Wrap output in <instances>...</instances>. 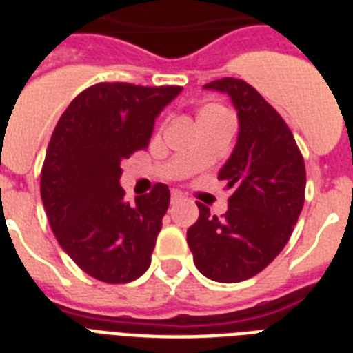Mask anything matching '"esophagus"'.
<instances>
[{"instance_id": "34e87169", "label": "esophagus", "mask_w": 353, "mask_h": 353, "mask_svg": "<svg viewBox=\"0 0 353 353\" xmlns=\"http://www.w3.org/2000/svg\"><path fill=\"white\" fill-rule=\"evenodd\" d=\"M181 199H183V194L179 192V190H174V192H172V196H170V203H172V205L179 203Z\"/></svg>"}]
</instances>
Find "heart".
Returning a JSON list of instances; mask_svg holds the SVG:
<instances>
[{
    "label": "heart",
    "mask_w": 353,
    "mask_h": 353,
    "mask_svg": "<svg viewBox=\"0 0 353 353\" xmlns=\"http://www.w3.org/2000/svg\"><path fill=\"white\" fill-rule=\"evenodd\" d=\"M221 112H223V110H221L220 106H207V108H203L201 112H199V117L198 119L207 117V115H216V113H221Z\"/></svg>",
    "instance_id": "1"
}]
</instances>
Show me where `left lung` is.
<instances>
[{"label": "left lung", "mask_w": 353, "mask_h": 353, "mask_svg": "<svg viewBox=\"0 0 353 353\" xmlns=\"http://www.w3.org/2000/svg\"><path fill=\"white\" fill-rule=\"evenodd\" d=\"M205 90L231 97L240 132L218 174L232 190L229 209L218 218L198 203L187 241L199 273L234 284L268 268L288 243L304 205L306 168L284 119L252 85L227 77Z\"/></svg>", "instance_id": "left-lung-1"}]
</instances>
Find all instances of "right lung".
<instances>
[{
  "instance_id": "add662e5",
  "label": "right lung",
  "mask_w": 353,
  "mask_h": 353,
  "mask_svg": "<svg viewBox=\"0 0 353 353\" xmlns=\"http://www.w3.org/2000/svg\"><path fill=\"white\" fill-rule=\"evenodd\" d=\"M183 88L101 82L84 90L58 121L41 166L40 194L58 243L84 273L126 284L150 268L170 190L124 199L121 163L144 150L155 117Z\"/></svg>"
}]
</instances>
